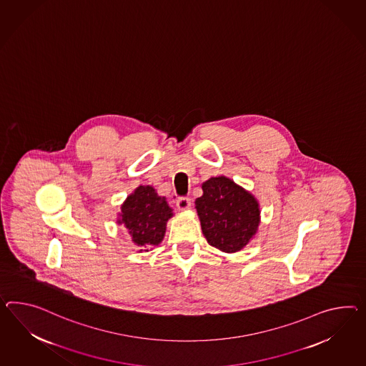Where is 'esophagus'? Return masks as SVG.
<instances>
[{
	"mask_svg": "<svg viewBox=\"0 0 366 366\" xmlns=\"http://www.w3.org/2000/svg\"><path fill=\"white\" fill-rule=\"evenodd\" d=\"M177 207H178L180 211L188 209V208L191 207V199L186 197H178V200H177Z\"/></svg>",
	"mask_w": 366,
	"mask_h": 366,
	"instance_id": "esophagus-1",
	"label": "esophagus"
}]
</instances>
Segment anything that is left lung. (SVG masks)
Wrapping results in <instances>:
<instances>
[{
  "label": "left lung",
  "mask_w": 366,
  "mask_h": 366,
  "mask_svg": "<svg viewBox=\"0 0 366 366\" xmlns=\"http://www.w3.org/2000/svg\"><path fill=\"white\" fill-rule=\"evenodd\" d=\"M202 188L195 207L207 242L223 252L240 251L260 224L257 200L225 177L208 179Z\"/></svg>",
  "instance_id": "1"
}]
</instances>
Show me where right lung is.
Masks as SVG:
<instances>
[{
  "label": "right lung",
  "mask_w": 366,
  "mask_h": 366,
  "mask_svg": "<svg viewBox=\"0 0 366 366\" xmlns=\"http://www.w3.org/2000/svg\"><path fill=\"white\" fill-rule=\"evenodd\" d=\"M118 223L123 224L137 244L139 251H149L151 245H158L166 234V224L172 216V209L166 197H162L151 186H139L129 195L121 207Z\"/></svg>",
  "instance_id": "right-lung-1"
}]
</instances>
